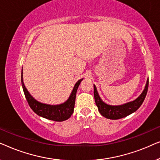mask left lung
Returning <instances> with one entry per match:
<instances>
[{
	"label": "left lung",
	"mask_w": 160,
	"mask_h": 160,
	"mask_svg": "<svg viewBox=\"0 0 160 160\" xmlns=\"http://www.w3.org/2000/svg\"><path fill=\"white\" fill-rule=\"evenodd\" d=\"M148 88V79L146 82V87L143 92L136 100H135L134 101L128 102L126 104L122 105V106H109V105H107L102 102L98 95V91L95 85H94V97H95V103L97 105L98 111H99L100 114L107 119H119L131 114L140 108V106H141L144 100H145Z\"/></svg>",
	"instance_id": "left-lung-1"
}]
</instances>
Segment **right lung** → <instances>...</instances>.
Instances as JSON below:
<instances>
[{"instance_id": "obj_1", "label": "right lung", "mask_w": 160, "mask_h": 160, "mask_svg": "<svg viewBox=\"0 0 160 160\" xmlns=\"http://www.w3.org/2000/svg\"><path fill=\"white\" fill-rule=\"evenodd\" d=\"M82 79L78 80L74 88L72 91V93L68 100L64 103L58 105V106H50V105L43 104L39 102L34 99L30 93L28 92L27 89L25 88V85L23 83L22 78V71L21 75V81L22 86L25 93V96L26 100L29 104V106L32 111H34L36 114L40 117H42L45 119L52 120L55 122H62L68 119H69L73 113V108L75 106V100L76 96V92H77L78 87L79 86L81 82Z\"/></svg>"}]
</instances>
